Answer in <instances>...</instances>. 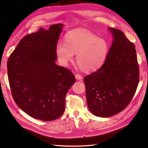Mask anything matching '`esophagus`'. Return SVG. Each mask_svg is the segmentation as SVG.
<instances>
[{"mask_svg": "<svg viewBox=\"0 0 148 148\" xmlns=\"http://www.w3.org/2000/svg\"><path fill=\"white\" fill-rule=\"evenodd\" d=\"M75 77H76V79H78V80H81V79H83V76H81V75L79 74H76V76H75Z\"/></svg>", "mask_w": 148, "mask_h": 148, "instance_id": "34e87169", "label": "esophagus"}]
</instances>
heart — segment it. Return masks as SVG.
<instances>
[{
    "label": "heart",
    "instance_id": "1",
    "mask_svg": "<svg viewBox=\"0 0 148 148\" xmlns=\"http://www.w3.org/2000/svg\"><path fill=\"white\" fill-rule=\"evenodd\" d=\"M65 42L59 41L56 53L60 63L66 65L76 54V62L85 71L98 69L106 61L109 45L105 40L84 29H76L65 36Z\"/></svg>",
    "mask_w": 148,
    "mask_h": 148
}]
</instances>
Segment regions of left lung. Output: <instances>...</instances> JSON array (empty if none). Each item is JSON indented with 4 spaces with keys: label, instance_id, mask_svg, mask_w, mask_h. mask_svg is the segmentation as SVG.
<instances>
[{
    "label": "left lung",
    "instance_id": "1",
    "mask_svg": "<svg viewBox=\"0 0 148 148\" xmlns=\"http://www.w3.org/2000/svg\"><path fill=\"white\" fill-rule=\"evenodd\" d=\"M113 41L105 62L84 78L87 104L94 115L109 117L130 103L139 81L136 50L122 31L109 28Z\"/></svg>",
    "mask_w": 148,
    "mask_h": 148
}]
</instances>
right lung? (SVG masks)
<instances>
[{"label":"right lung","mask_w":148,"mask_h":148,"mask_svg":"<svg viewBox=\"0 0 148 148\" xmlns=\"http://www.w3.org/2000/svg\"><path fill=\"white\" fill-rule=\"evenodd\" d=\"M63 28L55 24L25 36L8 60V75L15 103L31 117L52 121L65 110L67 91L76 81L69 69L55 64L56 46Z\"/></svg>","instance_id":"1"}]
</instances>
